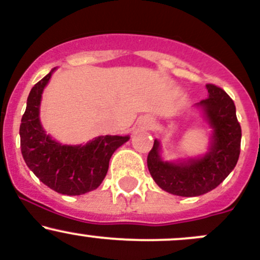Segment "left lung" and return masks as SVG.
<instances>
[{
    "label": "left lung",
    "instance_id": "8db88e82",
    "mask_svg": "<svg viewBox=\"0 0 260 260\" xmlns=\"http://www.w3.org/2000/svg\"><path fill=\"white\" fill-rule=\"evenodd\" d=\"M209 96L197 106L203 109L213 129L209 151L186 161H164L160 143L148 155V168L155 183L165 191L179 197H199L215 189L237 165L240 154L242 129L235 114L234 101L220 87L207 85Z\"/></svg>",
    "mask_w": 260,
    "mask_h": 260
}]
</instances>
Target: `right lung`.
I'll use <instances>...</instances> for the list:
<instances>
[{"mask_svg": "<svg viewBox=\"0 0 260 260\" xmlns=\"http://www.w3.org/2000/svg\"><path fill=\"white\" fill-rule=\"evenodd\" d=\"M30 91L21 119V152L26 165L50 189L65 195H82L100 186L109 169L111 155L129 136H99L85 145H62L53 140L40 122L42 91L51 75Z\"/></svg>", "mask_w": 260, "mask_h": 260, "instance_id": "right-lung-1", "label": "right lung"}]
</instances>
